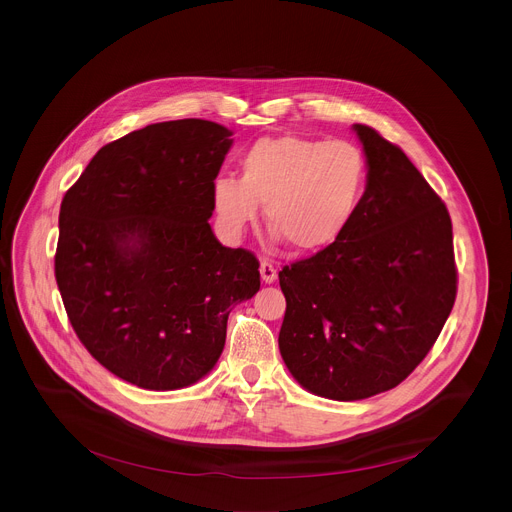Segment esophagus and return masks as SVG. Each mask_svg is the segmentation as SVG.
<instances>
[{
  "label": "esophagus",
  "instance_id": "esophagus-1",
  "mask_svg": "<svg viewBox=\"0 0 512 512\" xmlns=\"http://www.w3.org/2000/svg\"><path fill=\"white\" fill-rule=\"evenodd\" d=\"M259 271H261V279H263L265 283H273V281L277 279V269H275V265H273L271 261H267V259H261Z\"/></svg>",
  "mask_w": 512,
  "mask_h": 512
}]
</instances>
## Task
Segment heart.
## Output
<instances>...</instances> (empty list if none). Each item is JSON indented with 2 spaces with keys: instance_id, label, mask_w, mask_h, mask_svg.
Segmentation results:
<instances>
[{
  "instance_id": "heart-1",
  "label": "heart",
  "mask_w": 512,
  "mask_h": 512,
  "mask_svg": "<svg viewBox=\"0 0 512 512\" xmlns=\"http://www.w3.org/2000/svg\"><path fill=\"white\" fill-rule=\"evenodd\" d=\"M369 184V162L352 141L261 137L241 156L239 180L212 184V208L239 237L265 206V221L291 249L316 253L336 243Z\"/></svg>"
}]
</instances>
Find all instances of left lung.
Returning a JSON list of instances; mask_svg holds the SVG:
<instances>
[{
    "label": "left lung",
    "mask_w": 512,
    "mask_h": 512,
    "mask_svg": "<svg viewBox=\"0 0 512 512\" xmlns=\"http://www.w3.org/2000/svg\"><path fill=\"white\" fill-rule=\"evenodd\" d=\"M369 184L344 235L285 265L279 352L314 395L360 401L405 381L458 291L450 212L399 145L354 125Z\"/></svg>",
    "instance_id": "left-lung-1"
}]
</instances>
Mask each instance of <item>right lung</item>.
Segmentation results:
<instances>
[{
	"mask_svg": "<svg viewBox=\"0 0 512 512\" xmlns=\"http://www.w3.org/2000/svg\"><path fill=\"white\" fill-rule=\"evenodd\" d=\"M231 135L204 119L131 131L62 198L54 275L68 320L95 360L141 389L210 373L233 306L259 291L257 257L208 225Z\"/></svg>",
	"mask_w": 512,
	"mask_h": 512,
	"instance_id": "1",
	"label": "right lung"
}]
</instances>
